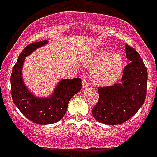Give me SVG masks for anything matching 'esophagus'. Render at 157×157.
I'll return each mask as SVG.
<instances>
[{
    "label": "esophagus",
    "mask_w": 157,
    "mask_h": 157,
    "mask_svg": "<svg viewBox=\"0 0 157 157\" xmlns=\"http://www.w3.org/2000/svg\"><path fill=\"white\" fill-rule=\"evenodd\" d=\"M82 86L83 89L87 88L89 86V82L86 80V78H82Z\"/></svg>",
    "instance_id": "obj_1"
}]
</instances>
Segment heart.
<instances>
[{"label":"heart","instance_id":"b5f03b06","mask_svg":"<svg viewBox=\"0 0 157 157\" xmlns=\"http://www.w3.org/2000/svg\"><path fill=\"white\" fill-rule=\"evenodd\" d=\"M123 59L118 54L109 51H98L87 62V66L94 68L92 74L95 84L104 86L114 82L123 69Z\"/></svg>","mask_w":157,"mask_h":157}]
</instances>
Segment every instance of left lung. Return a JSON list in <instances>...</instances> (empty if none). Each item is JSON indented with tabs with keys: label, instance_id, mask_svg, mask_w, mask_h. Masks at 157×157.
Listing matches in <instances>:
<instances>
[{
	"label": "left lung",
	"instance_id": "obj_1",
	"mask_svg": "<svg viewBox=\"0 0 157 157\" xmlns=\"http://www.w3.org/2000/svg\"><path fill=\"white\" fill-rule=\"evenodd\" d=\"M126 57L130 62L123 70L121 84L99 87V100L92 113L97 121L114 125L127 121L144 103L148 73L139 53L126 44Z\"/></svg>",
	"mask_w": 157,
	"mask_h": 157
}]
</instances>
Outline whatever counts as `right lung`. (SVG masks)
Here are the masks:
<instances>
[{"mask_svg":"<svg viewBox=\"0 0 157 157\" xmlns=\"http://www.w3.org/2000/svg\"><path fill=\"white\" fill-rule=\"evenodd\" d=\"M47 43L44 40L26 46L20 54L11 75V97L14 103L27 118L39 124H49L61 120L67 111L69 100L82 88L80 78L63 79L58 83L52 96L43 99L34 96L25 87L21 78L25 57Z\"/></svg>","mask_w":157,"mask_h":157,"instance_id":"obj_1","label":"right lung"}]
</instances>
